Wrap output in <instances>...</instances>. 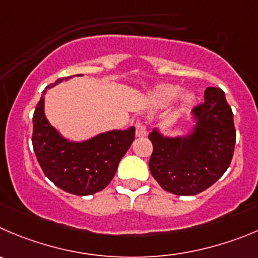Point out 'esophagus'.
<instances>
[{
  "label": "esophagus",
  "mask_w": 258,
  "mask_h": 258,
  "mask_svg": "<svg viewBox=\"0 0 258 258\" xmlns=\"http://www.w3.org/2000/svg\"><path fill=\"white\" fill-rule=\"evenodd\" d=\"M148 134V131H147V125L144 121H137L136 122V136L139 137V138H143Z\"/></svg>",
  "instance_id": "obj_1"
}]
</instances>
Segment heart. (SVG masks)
Instances as JSON below:
<instances>
[{
  "instance_id": "1",
  "label": "heart",
  "mask_w": 258,
  "mask_h": 258,
  "mask_svg": "<svg viewBox=\"0 0 258 258\" xmlns=\"http://www.w3.org/2000/svg\"><path fill=\"white\" fill-rule=\"evenodd\" d=\"M178 95V88L175 87V86H163V87L159 88L156 92L154 97L158 102L161 104H167V102L172 101L176 96Z\"/></svg>"
}]
</instances>
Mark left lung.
<instances>
[{
  "instance_id": "obj_1",
  "label": "left lung",
  "mask_w": 258,
  "mask_h": 258,
  "mask_svg": "<svg viewBox=\"0 0 258 258\" xmlns=\"http://www.w3.org/2000/svg\"><path fill=\"white\" fill-rule=\"evenodd\" d=\"M194 112L198 124L190 138L149 134L152 176L163 190L175 195L191 196L207 190L227 171L234 153V120L223 90L208 87L204 101Z\"/></svg>"
}]
</instances>
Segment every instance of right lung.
Masks as SVG:
<instances>
[{
    "label": "right lung",
    "instance_id": "add662e5",
    "mask_svg": "<svg viewBox=\"0 0 258 258\" xmlns=\"http://www.w3.org/2000/svg\"><path fill=\"white\" fill-rule=\"evenodd\" d=\"M60 81L63 78L50 86ZM43 107L41 96L34 111L31 142L44 175L73 195H92L104 190L114 177L120 159L133 143L136 129L109 132L83 143H71L49 125Z\"/></svg>",
    "mask_w": 258,
    "mask_h": 258
}]
</instances>
